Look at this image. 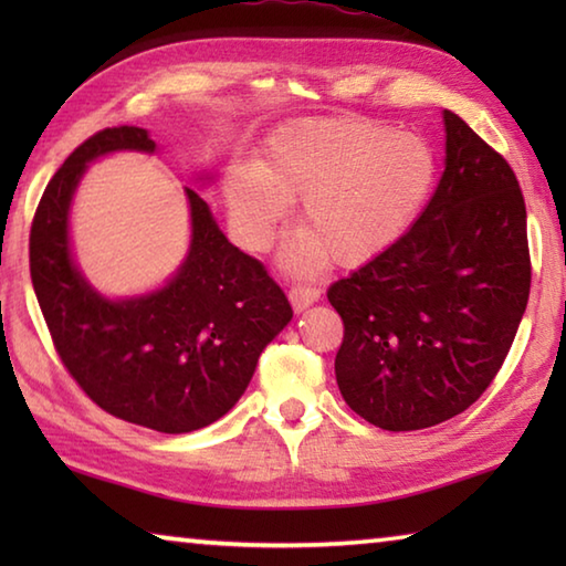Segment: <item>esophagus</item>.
<instances>
[{"label":"esophagus","instance_id":"obj_1","mask_svg":"<svg viewBox=\"0 0 566 566\" xmlns=\"http://www.w3.org/2000/svg\"><path fill=\"white\" fill-rule=\"evenodd\" d=\"M319 290L317 286H306V284H294L290 290V302L294 306V312H304L306 306L314 304L319 300Z\"/></svg>","mask_w":566,"mask_h":566}]
</instances>
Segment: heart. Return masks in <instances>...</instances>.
Instances as JSON below:
<instances>
[{"mask_svg": "<svg viewBox=\"0 0 566 566\" xmlns=\"http://www.w3.org/2000/svg\"><path fill=\"white\" fill-rule=\"evenodd\" d=\"M437 181V155L417 132L364 117L300 119L264 142L260 161L227 175V209L239 242L264 249L290 202L304 232L286 249L292 264L354 266L375 260L415 224Z\"/></svg>", "mask_w": 566, "mask_h": 566, "instance_id": "b5f03b06", "label": "heart"}]
</instances>
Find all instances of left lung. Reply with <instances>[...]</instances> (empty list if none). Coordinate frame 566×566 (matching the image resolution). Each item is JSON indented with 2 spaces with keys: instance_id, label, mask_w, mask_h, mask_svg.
I'll list each match as a JSON object with an SVG mask.
<instances>
[{
  "instance_id": "1",
  "label": "left lung",
  "mask_w": 566,
  "mask_h": 566,
  "mask_svg": "<svg viewBox=\"0 0 566 566\" xmlns=\"http://www.w3.org/2000/svg\"><path fill=\"white\" fill-rule=\"evenodd\" d=\"M434 197L399 242L334 282L339 391L369 424L415 432L462 415L502 369L530 300L526 207L512 167L444 109Z\"/></svg>"
}]
</instances>
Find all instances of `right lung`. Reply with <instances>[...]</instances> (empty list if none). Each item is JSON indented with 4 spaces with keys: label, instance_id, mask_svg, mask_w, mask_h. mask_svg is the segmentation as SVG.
<instances>
[{
    "label": "right lung",
    "instance_id": "right-lung-1",
    "mask_svg": "<svg viewBox=\"0 0 566 566\" xmlns=\"http://www.w3.org/2000/svg\"><path fill=\"white\" fill-rule=\"evenodd\" d=\"M157 149L142 127L82 142L50 179L30 232V272L54 349L94 405L132 424L185 434L232 409L262 349L292 319L264 264L237 249L195 189L187 260L157 292L107 300L76 270L70 207L90 161Z\"/></svg>",
    "mask_w": 566,
    "mask_h": 566
}]
</instances>
